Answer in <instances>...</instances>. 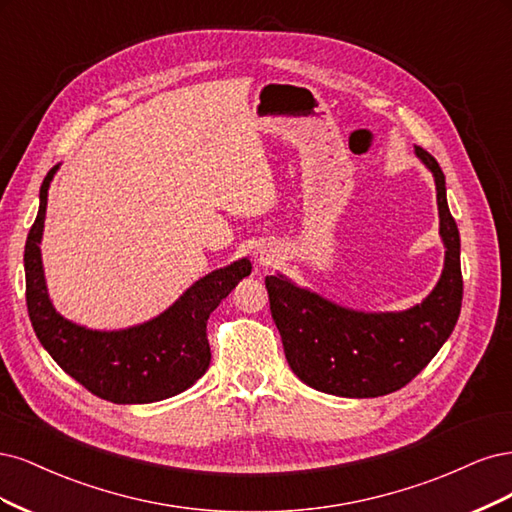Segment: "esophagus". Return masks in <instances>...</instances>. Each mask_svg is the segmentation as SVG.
Returning <instances> with one entry per match:
<instances>
[{"label": "esophagus", "instance_id": "esophagus-1", "mask_svg": "<svg viewBox=\"0 0 512 512\" xmlns=\"http://www.w3.org/2000/svg\"><path fill=\"white\" fill-rule=\"evenodd\" d=\"M255 257H257V261H261V263H268V261H270V257H272V255H270V253H268V251H266V249H263V251H261V249H259V251H257V253H255Z\"/></svg>", "mask_w": 512, "mask_h": 512}]
</instances>
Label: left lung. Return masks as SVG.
<instances>
[{
    "mask_svg": "<svg viewBox=\"0 0 512 512\" xmlns=\"http://www.w3.org/2000/svg\"><path fill=\"white\" fill-rule=\"evenodd\" d=\"M415 155L434 176L444 244L442 274L421 304L398 312L355 310L295 285L280 272L266 278L289 368L312 389L340 398L398 391L430 364L455 329L464 295L459 229L438 161L421 146H415Z\"/></svg>",
    "mask_w": 512,
    "mask_h": 512,
    "instance_id": "8db88e82",
    "label": "left lung"
}]
</instances>
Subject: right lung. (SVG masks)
Instances as JSON below:
<instances>
[{
	"label": "right lung",
	"mask_w": 512,
	"mask_h": 512,
	"mask_svg": "<svg viewBox=\"0 0 512 512\" xmlns=\"http://www.w3.org/2000/svg\"><path fill=\"white\" fill-rule=\"evenodd\" d=\"M61 163L46 174L40 208L25 244L27 310L38 340L74 381L114 404H151L189 389L210 366L206 323L244 276L251 259L242 257L202 276L161 312L125 329H91L59 315L48 295L40 242L48 187Z\"/></svg>",
	"instance_id": "obj_1"
}]
</instances>
